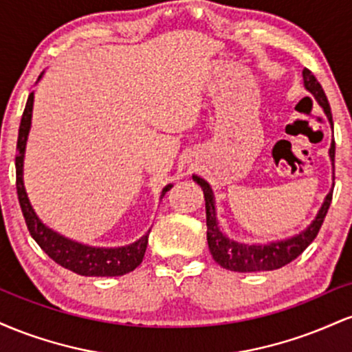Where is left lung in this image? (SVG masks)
<instances>
[{
  "instance_id": "1",
  "label": "left lung",
  "mask_w": 352,
  "mask_h": 352,
  "mask_svg": "<svg viewBox=\"0 0 352 352\" xmlns=\"http://www.w3.org/2000/svg\"><path fill=\"white\" fill-rule=\"evenodd\" d=\"M302 79H305V87L314 96V99L318 100L319 106L324 109L326 116H328L329 122L333 125V114H331L328 98H326L321 84H319L318 79L314 78L313 72L306 69V67L302 69ZM334 151H336V147H334L333 140L329 148V157L331 160H333V165ZM193 180L200 185L205 195V208H207V240L210 253H212L213 260H215L218 265L223 266L225 270H230V272L238 273L272 272V270H278L281 268V266L292 263L294 258L300 256V254L308 248L311 241L316 238L319 228H321L322 221H324L326 213H328L329 210L331 200H333V192H331L328 193V197H326L324 204H322V207L319 210L318 217L314 218L313 223H311L305 232L300 233V235L283 241H274V243L268 245H245L230 240L228 236H225L223 233L220 232L217 221L215 195H213L212 187L208 185V182H205L204 179H200V177L197 175H193Z\"/></svg>"
}]
</instances>
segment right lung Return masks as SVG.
<instances>
[{
	"label": "right lung",
	"instance_id": "1",
	"mask_svg": "<svg viewBox=\"0 0 352 352\" xmlns=\"http://www.w3.org/2000/svg\"><path fill=\"white\" fill-rule=\"evenodd\" d=\"M33 100L34 92H31L28 98L26 107H24L21 125H19L18 145H16V190H18V200L21 205V212L24 220H26L28 230L34 241L41 246V250L51 260L63 266V268L71 270V272L82 274V276H122L125 273H131L142 263L145 250L148 243V232L140 240L129 246H120V248H92V246L80 245L78 241L67 240V238L58 235L41 223L36 217L30 200H28L26 190L23 184V159L24 148H26L28 134L31 127V116H33ZM172 185L164 188L162 197Z\"/></svg>",
	"mask_w": 352,
	"mask_h": 352
}]
</instances>
